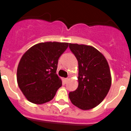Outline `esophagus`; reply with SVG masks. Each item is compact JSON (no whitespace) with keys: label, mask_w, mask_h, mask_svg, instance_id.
Segmentation results:
<instances>
[{"label":"esophagus","mask_w":131,"mask_h":131,"mask_svg":"<svg viewBox=\"0 0 131 131\" xmlns=\"http://www.w3.org/2000/svg\"><path fill=\"white\" fill-rule=\"evenodd\" d=\"M68 80H69L68 78H66V79H64V83H66L68 81Z\"/></svg>","instance_id":"1"}]
</instances>
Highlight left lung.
Returning a JSON list of instances; mask_svg holds the SVG:
<instances>
[{
    "mask_svg": "<svg viewBox=\"0 0 131 131\" xmlns=\"http://www.w3.org/2000/svg\"><path fill=\"white\" fill-rule=\"evenodd\" d=\"M69 48L79 63V85L69 97L77 107L91 110L102 102L110 91V67L104 55L92 46L69 43Z\"/></svg>",
    "mask_w": 131,
    "mask_h": 131,
    "instance_id": "left-lung-1",
    "label": "left lung"
}]
</instances>
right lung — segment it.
I'll list each match as a JSON object with an SVG mask.
<instances>
[{
	"instance_id": "1",
	"label": "right lung",
	"mask_w": 131,
	"mask_h": 131,
	"mask_svg": "<svg viewBox=\"0 0 131 131\" xmlns=\"http://www.w3.org/2000/svg\"><path fill=\"white\" fill-rule=\"evenodd\" d=\"M68 43L46 42L30 48L19 63L17 79L26 98L34 104L50 101L62 86L56 74L58 60Z\"/></svg>"
}]
</instances>
